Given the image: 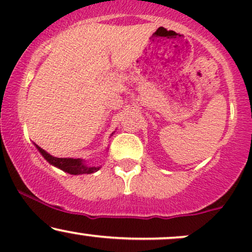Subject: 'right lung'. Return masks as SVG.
I'll return each mask as SVG.
<instances>
[{
  "label": "right lung",
  "instance_id": "1",
  "mask_svg": "<svg viewBox=\"0 0 252 252\" xmlns=\"http://www.w3.org/2000/svg\"><path fill=\"white\" fill-rule=\"evenodd\" d=\"M35 147L48 162L58 167V168L63 169V172H67L68 174H91V173L97 172L100 168V167H90L88 164L84 163V161L80 160V158H54V156L48 154L47 152H45L42 148H40L37 144H35Z\"/></svg>",
  "mask_w": 252,
  "mask_h": 252
}]
</instances>
